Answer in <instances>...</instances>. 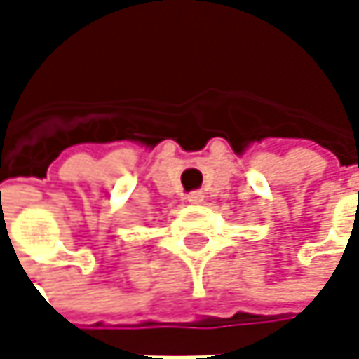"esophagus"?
Returning a JSON list of instances; mask_svg holds the SVG:
<instances>
[{
  "label": "esophagus",
  "mask_w": 359,
  "mask_h": 359,
  "mask_svg": "<svg viewBox=\"0 0 359 359\" xmlns=\"http://www.w3.org/2000/svg\"><path fill=\"white\" fill-rule=\"evenodd\" d=\"M187 201L189 203H201L203 201V193L201 191H193V193L187 195Z\"/></svg>",
  "instance_id": "esophagus-1"
}]
</instances>
